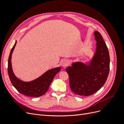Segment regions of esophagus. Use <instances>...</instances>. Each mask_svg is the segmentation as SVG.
Segmentation results:
<instances>
[{
    "label": "esophagus",
    "instance_id": "obj_1",
    "mask_svg": "<svg viewBox=\"0 0 124 124\" xmlns=\"http://www.w3.org/2000/svg\"><path fill=\"white\" fill-rule=\"evenodd\" d=\"M69 61H68V60H67V59L63 60L62 62V66L63 67H64V68H65V67L67 66H68L69 65Z\"/></svg>",
    "mask_w": 124,
    "mask_h": 124
}]
</instances>
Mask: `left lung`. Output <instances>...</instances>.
<instances>
[{
    "instance_id": "8db88e82",
    "label": "left lung",
    "mask_w": 124,
    "mask_h": 124,
    "mask_svg": "<svg viewBox=\"0 0 124 124\" xmlns=\"http://www.w3.org/2000/svg\"><path fill=\"white\" fill-rule=\"evenodd\" d=\"M96 51L88 63L73 62L66 70L69 77L70 87L74 93L88 96L99 90L106 83L110 71V56L102 36L94 32Z\"/></svg>"
}]
</instances>
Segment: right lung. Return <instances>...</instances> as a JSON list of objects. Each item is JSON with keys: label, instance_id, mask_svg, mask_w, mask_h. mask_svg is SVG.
<instances>
[{"label": "right lung", "instance_id": "add662e5", "mask_svg": "<svg viewBox=\"0 0 124 124\" xmlns=\"http://www.w3.org/2000/svg\"><path fill=\"white\" fill-rule=\"evenodd\" d=\"M17 41L11 50L8 59V72L11 83L17 91L25 96L32 97H38L42 96L46 93L53 81L55 75L61 70V67H56L47 70L36 79L30 81L24 82L18 78L13 72L11 63V57Z\"/></svg>", "mask_w": 124, "mask_h": 124}]
</instances>
